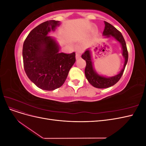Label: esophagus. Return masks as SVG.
I'll use <instances>...</instances> for the list:
<instances>
[{
	"mask_svg": "<svg viewBox=\"0 0 146 146\" xmlns=\"http://www.w3.org/2000/svg\"><path fill=\"white\" fill-rule=\"evenodd\" d=\"M76 59L77 60H78V59H80V52H76Z\"/></svg>",
	"mask_w": 146,
	"mask_h": 146,
	"instance_id": "esophagus-1",
	"label": "esophagus"
}]
</instances>
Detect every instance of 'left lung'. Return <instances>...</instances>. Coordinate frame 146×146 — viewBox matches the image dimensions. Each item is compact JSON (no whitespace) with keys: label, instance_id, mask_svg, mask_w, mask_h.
<instances>
[{"label":"left lung","instance_id":"left-lung-1","mask_svg":"<svg viewBox=\"0 0 146 146\" xmlns=\"http://www.w3.org/2000/svg\"><path fill=\"white\" fill-rule=\"evenodd\" d=\"M104 23L105 29L102 34L103 36H104L105 38H113L116 41L121 44L122 55L124 58V63H123V67L121 70V71L115 76L112 77H105L102 76V75H100L97 72L94 68L91 49L90 48L87 49L82 55V58L84 60H85L86 63L85 69V76L91 85L97 88H107L115 85L120 80L122 76L127 63L128 57H129L126 43L122 33L114 26L109 24L107 22L104 21Z\"/></svg>","mask_w":146,"mask_h":146}]
</instances>
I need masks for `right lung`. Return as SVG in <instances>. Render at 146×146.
<instances>
[{
    "mask_svg": "<svg viewBox=\"0 0 146 146\" xmlns=\"http://www.w3.org/2000/svg\"><path fill=\"white\" fill-rule=\"evenodd\" d=\"M60 25L58 21L42 23L33 29L23 44L24 68L27 77L43 90L52 91L63 85L76 62V54L60 52L56 39L48 36Z\"/></svg>",
    "mask_w": 146,
    "mask_h": 146,
    "instance_id": "1",
    "label": "right lung"
}]
</instances>
